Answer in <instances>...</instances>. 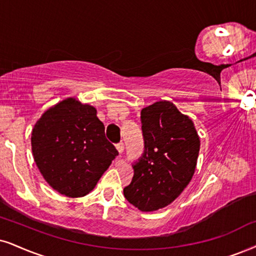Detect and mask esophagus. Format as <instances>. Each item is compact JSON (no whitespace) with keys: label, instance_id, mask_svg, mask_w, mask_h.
I'll use <instances>...</instances> for the list:
<instances>
[{"label":"esophagus","instance_id":"esophagus-1","mask_svg":"<svg viewBox=\"0 0 256 256\" xmlns=\"http://www.w3.org/2000/svg\"><path fill=\"white\" fill-rule=\"evenodd\" d=\"M116 150H118V153H120V154H122V153H123V150H124V144H123V142H120V144H116Z\"/></svg>","mask_w":256,"mask_h":256}]
</instances>
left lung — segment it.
I'll return each instance as SVG.
<instances>
[{
    "instance_id": "1",
    "label": "left lung",
    "mask_w": 256,
    "mask_h": 256,
    "mask_svg": "<svg viewBox=\"0 0 256 256\" xmlns=\"http://www.w3.org/2000/svg\"><path fill=\"white\" fill-rule=\"evenodd\" d=\"M144 140L142 156L134 162L126 200L148 212L171 204L191 182L200 141L194 122L168 100L141 110Z\"/></svg>"
}]
</instances>
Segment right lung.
Masks as SVG:
<instances>
[{"instance_id": "obj_1", "label": "right lung", "mask_w": 256, "mask_h": 256, "mask_svg": "<svg viewBox=\"0 0 256 256\" xmlns=\"http://www.w3.org/2000/svg\"><path fill=\"white\" fill-rule=\"evenodd\" d=\"M34 162L45 180L66 197L94 190L116 156L97 110L76 98L47 109L32 130Z\"/></svg>"}]
</instances>
